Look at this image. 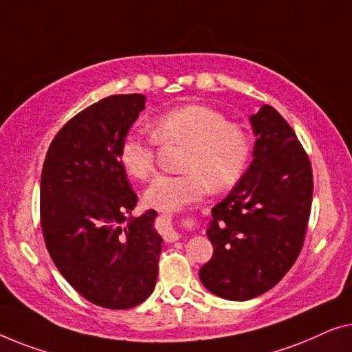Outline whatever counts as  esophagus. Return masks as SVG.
Here are the masks:
<instances>
[{"label": "esophagus", "mask_w": 352, "mask_h": 352, "mask_svg": "<svg viewBox=\"0 0 352 352\" xmlns=\"http://www.w3.org/2000/svg\"><path fill=\"white\" fill-rule=\"evenodd\" d=\"M166 236H167V241H169V242H174V241H177V239H178V237H180V236L177 234L175 231H172V230H170L169 232H167Z\"/></svg>", "instance_id": "obj_1"}]
</instances>
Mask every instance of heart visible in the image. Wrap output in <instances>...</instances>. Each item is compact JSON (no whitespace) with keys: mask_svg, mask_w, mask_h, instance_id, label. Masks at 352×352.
<instances>
[{"mask_svg":"<svg viewBox=\"0 0 352 352\" xmlns=\"http://www.w3.org/2000/svg\"><path fill=\"white\" fill-rule=\"evenodd\" d=\"M155 138L127 132L120 145V161L135 178H148L156 170V140L183 143L180 175H160L145 191L148 206L175 210L199 201L210 186L226 190L244 175L252 156V138L237 122H230L215 108L190 103L167 110L151 121Z\"/></svg>","mask_w":352,"mask_h":352,"instance_id":"obj_1","label":"heart"}]
</instances>
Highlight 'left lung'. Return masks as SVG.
<instances>
[{
  "mask_svg": "<svg viewBox=\"0 0 352 352\" xmlns=\"http://www.w3.org/2000/svg\"><path fill=\"white\" fill-rule=\"evenodd\" d=\"M254 161L212 209L214 255L199 270L204 287L231 301L255 298L279 282L303 247L313 169L294 129L273 107L250 116Z\"/></svg>",
  "mask_w": 352,
  "mask_h": 352,
  "instance_id": "left-lung-1",
  "label": "left lung"
}]
</instances>
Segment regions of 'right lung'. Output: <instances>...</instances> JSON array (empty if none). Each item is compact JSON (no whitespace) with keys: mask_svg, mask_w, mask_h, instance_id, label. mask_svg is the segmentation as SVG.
Returning a JSON list of instances; mask_svg holds the SVG:
<instances>
[{"mask_svg":"<svg viewBox=\"0 0 352 352\" xmlns=\"http://www.w3.org/2000/svg\"><path fill=\"white\" fill-rule=\"evenodd\" d=\"M145 100L142 94L110 96L78 113L54 137L41 172L49 255L79 295L107 309L143 303L157 279V214L133 219L137 195L120 161L121 140Z\"/></svg>","mask_w":352,"mask_h":352,"instance_id":"add662e5","label":"right lung"}]
</instances>
